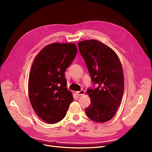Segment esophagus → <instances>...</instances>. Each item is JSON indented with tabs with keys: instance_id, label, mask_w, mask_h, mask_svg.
I'll return each mask as SVG.
<instances>
[{
	"instance_id": "esophagus-1",
	"label": "esophagus",
	"mask_w": 152,
	"mask_h": 152,
	"mask_svg": "<svg viewBox=\"0 0 152 152\" xmlns=\"http://www.w3.org/2000/svg\"><path fill=\"white\" fill-rule=\"evenodd\" d=\"M85 93V91L84 90H80L79 91H77V94L78 96H82V95H84Z\"/></svg>"
}]
</instances>
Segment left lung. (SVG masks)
Here are the masks:
<instances>
[{"instance_id": "obj_1", "label": "left lung", "mask_w": 152, "mask_h": 152, "mask_svg": "<svg viewBox=\"0 0 152 152\" xmlns=\"http://www.w3.org/2000/svg\"><path fill=\"white\" fill-rule=\"evenodd\" d=\"M91 81L97 87L88 88L91 104L86 115L97 122L112 119L121 103L124 89L122 68L116 53L99 41L87 40L78 43Z\"/></svg>"}]
</instances>
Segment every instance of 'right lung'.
Masks as SVG:
<instances>
[{
    "label": "right lung",
    "mask_w": 152,
    "mask_h": 152,
    "mask_svg": "<svg viewBox=\"0 0 152 152\" xmlns=\"http://www.w3.org/2000/svg\"><path fill=\"white\" fill-rule=\"evenodd\" d=\"M77 53L74 44L53 43L45 46L34 61L28 80L29 98L36 114L49 124L63 119L73 100L66 88L65 72Z\"/></svg>",
    "instance_id": "add662e5"
}]
</instances>
